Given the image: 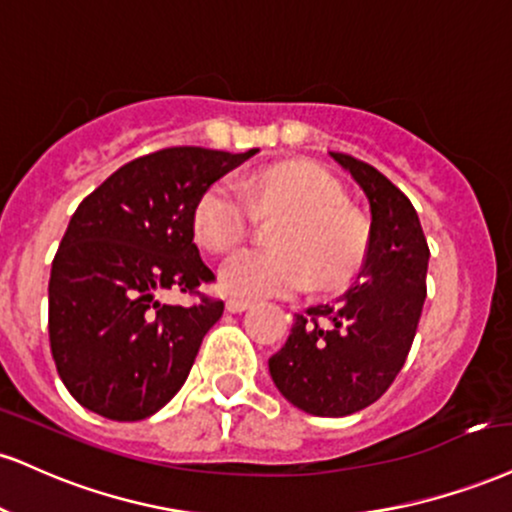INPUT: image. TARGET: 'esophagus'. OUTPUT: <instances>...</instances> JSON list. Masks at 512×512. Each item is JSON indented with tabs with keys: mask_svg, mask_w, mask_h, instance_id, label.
Instances as JSON below:
<instances>
[{
	"mask_svg": "<svg viewBox=\"0 0 512 512\" xmlns=\"http://www.w3.org/2000/svg\"><path fill=\"white\" fill-rule=\"evenodd\" d=\"M248 307H252V300H248V298H238V295H231V298L226 300V310H229V312H245Z\"/></svg>",
	"mask_w": 512,
	"mask_h": 512,
	"instance_id": "34e87169",
	"label": "esophagus"
}]
</instances>
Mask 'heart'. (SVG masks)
<instances>
[{
  "label": "heart",
  "mask_w": 512,
  "mask_h": 512,
  "mask_svg": "<svg viewBox=\"0 0 512 512\" xmlns=\"http://www.w3.org/2000/svg\"><path fill=\"white\" fill-rule=\"evenodd\" d=\"M255 207L288 209L274 231V250L243 248L226 257L219 281L243 298L293 293L307 281L329 286L353 272L365 245L360 221L343 207V190L312 164H276L238 181H214L193 212L195 238L212 252L238 245Z\"/></svg>",
  "instance_id": "obj_1"
}]
</instances>
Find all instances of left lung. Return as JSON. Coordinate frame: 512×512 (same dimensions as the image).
<instances>
[{
	"mask_svg": "<svg viewBox=\"0 0 512 512\" xmlns=\"http://www.w3.org/2000/svg\"><path fill=\"white\" fill-rule=\"evenodd\" d=\"M369 200L362 272L331 303L295 315L269 357L281 396L317 417H346L384 396L410 353L427 298L429 245L412 202L381 171L329 152Z\"/></svg>",
	"mask_w": 512,
	"mask_h": 512,
	"instance_id": "8db88e82",
	"label": "left lung"
}]
</instances>
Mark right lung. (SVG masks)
Here are the masks:
<instances>
[{
	"label": "right lung",
	"instance_id": "add662e5",
	"mask_svg": "<svg viewBox=\"0 0 512 512\" xmlns=\"http://www.w3.org/2000/svg\"><path fill=\"white\" fill-rule=\"evenodd\" d=\"M255 152L166 147L123 164L80 202L49 276V348L83 408L138 422L188 379L224 312L197 291L214 274L193 243L195 205ZM169 287L201 300L162 306L156 295Z\"/></svg>",
	"mask_w": 512,
	"mask_h": 512
}]
</instances>
